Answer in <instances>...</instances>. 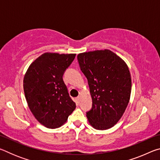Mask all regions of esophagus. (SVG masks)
Returning a JSON list of instances; mask_svg holds the SVG:
<instances>
[{
    "mask_svg": "<svg viewBox=\"0 0 160 160\" xmlns=\"http://www.w3.org/2000/svg\"><path fill=\"white\" fill-rule=\"evenodd\" d=\"M77 102H78V103H79L80 102V100H81V95H79V96H78V97H77Z\"/></svg>",
    "mask_w": 160,
    "mask_h": 160,
    "instance_id": "34e87169",
    "label": "esophagus"
}]
</instances>
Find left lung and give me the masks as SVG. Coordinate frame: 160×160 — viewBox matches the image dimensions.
<instances>
[{
	"instance_id": "8db88e82",
	"label": "left lung",
	"mask_w": 160,
	"mask_h": 160,
	"mask_svg": "<svg viewBox=\"0 0 160 160\" xmlns=\"http://www.w3.org/2000/svg\"><path fill=\"white\" fill-rule=\"evenodd\" d=\"M78 61L92 99V109L86 113L89 123L97 130L112 128L125 112L131 97L128 66L108 49L79 53Z\"/></svg>"
}]
</instances>
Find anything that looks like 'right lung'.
<instances>
[{"label":"right lung","instance_id":"1","mask_svg":"<svg viewBox=\"0 0 160 160\" xmlns=\"http://www.w3.org/2000/svg\"><path fill=\"white\" fill-rule=\"evenodd\" d=\"M75 55L45 53L29 66L24 77V92L29 109L47 128L61 126L76 107L63 80Z\"/></svg>","mask_w":160,"mask_h":160}]
</instances>
